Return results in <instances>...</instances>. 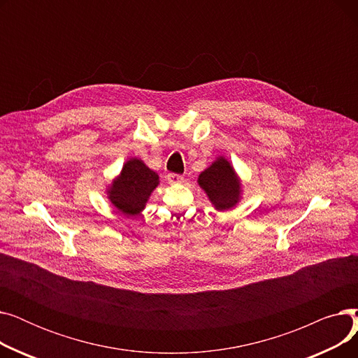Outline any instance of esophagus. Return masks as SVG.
I'll use <instances>...</instances> for the list:
<instances>
[{
    "mask_svg": "<svg viewBox=\"0 0 358 358\" xmlns=\"http://www.w3.org/2000/svg\"><path fill=\"white\" fill-rule=\"evenodd\" d=\"M166 180H168L169 184H180V182H182L184 177L180 176V174H168Z\"/></svg>",
    "mask_w": 358,
    "mask_h": 358,
    "instance_id": "esophagus-1",
    "label": "esophagus"
}]
</instances>
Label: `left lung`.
<instances>
[{
	"label": "left lung",
	"instance_id": "left-lung-1",
	"mask_svg": "<svg viewBox=\"0 0 358 358\" xmlns=\"http://www.w3.org/2000/svg\"><path fill=\"white\" fill-rule=\"evenodd\" d=\"M199 185L208 194L216 210H229L241 200V181L231 162L219 157L199 176Z\"/></svg>",
	"mask_w": 358,
	"mask_h": 358
}]
</instances>
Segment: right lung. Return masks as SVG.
Returning a JSON list of instances; mask_svg holds the SVG:
<instances>
[{"instance_id": "obj_1", "label": "right lung", "mask_w": 358, "mask_h": 358, "mask_svg": "<svg viewBox=\"0 0 358 358\" xmlns=\"http://www.w3.org/2000/svg\"><path fill=\"white\" fill-rule=\"evenodd\" d=\"M159 184V177L143 161L130 158L124 162L122 173L108 185L107 194L115 208L127 216H136Z\"/></svg>"}]
</instances>
